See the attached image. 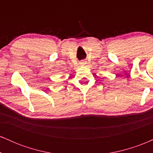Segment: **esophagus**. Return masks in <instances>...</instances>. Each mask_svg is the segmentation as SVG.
I'll return each mask as SVG.
<instances>
[{"label":"esophagus","instance_id":"34e87169","mask_svg":"<svg viewBox=\"0 0 153 153\" xmlns=\"http://www.w3.org/2000/svg\"><path fill=\"white\" fill-rule=\"evenodd\" d=\"M80 65H85L86 64V61H85V60H82V61H80Z\"/></svg>","mask_w":153,"mask_h":153}]
</instances>
